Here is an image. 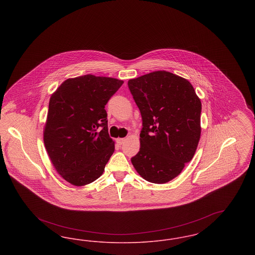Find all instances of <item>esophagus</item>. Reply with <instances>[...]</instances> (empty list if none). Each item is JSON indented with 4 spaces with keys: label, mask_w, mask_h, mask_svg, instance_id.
I'll return each mask as SVG.
<instances>
[{
    "label": "esophagus",
    "mask_w": 255,
    "mask_h": 255,
    "mask_svg": "<svg viewBox=\"0 0 255 255\" xmlns=\"http://www.w3.org/2000/svg\"><path fill=\"white\" fill-rule=\"evenodd\" d=\"M124 140H125V138H121V137H120V138L117 139V143H118L119 145H122L123 142H124Z\"/></svg>",
    "instance_id": "1"
}]
</instances>
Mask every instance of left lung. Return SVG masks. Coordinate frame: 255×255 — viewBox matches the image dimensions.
Here are the masks:
<instances>
[{"label": "left lung", "mask_w": 255, "mask_h": 255, "mask_svg": "<svg viewBox=\"0 0 255 255\" xmlns=\"http://www.w3.org/2000/svg\"><path fill=\"white\" fill-rule=\"evenodd\" d=\"M142 129L133 167L148 182L176 178L193 156L201 136L202 103L190 82L158 71L128 81Z\"/></svg>", "instance_id": "1"}]
</instances>
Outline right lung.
Instances as JSON below:
<instances>
[{"label": "right lung", "instance_id": "obj_1", "mask_svg": "<svg viewBox=\"0 0 255 255\" xmlns=\"http://www.w3.org/2000/svg\"><path fill=\"white\" fill-rule=\"evenodd\" d=\"M122 84L87 74L67 79L49 99L44 142L54 168L73 185L95 182L115 151L105 105Z\"/></svg>", "mask_w": 255, "mask_h": 255}]
</instances>
